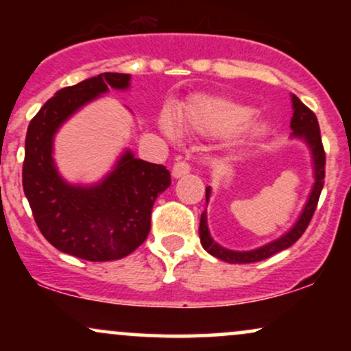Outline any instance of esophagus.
<instances>
[{
    "label": "esophagus",
    "mask_w": 351,
    "mask_h": 351,
    "mask_svg": "<svg viewBox=\"0 0 351 351\" xmlns=\"http://www.w3.org/2000/svg\"><path fill=\"white\" fill-rule=\"evenodd\" d=\"M189 170H191V167H189V163L184 162V160H180V162H176L175 165H173L171 175L175 176V178H180V176L188 175Z\"/></svg>",
    "instance_id": "1"
}]
</instances>
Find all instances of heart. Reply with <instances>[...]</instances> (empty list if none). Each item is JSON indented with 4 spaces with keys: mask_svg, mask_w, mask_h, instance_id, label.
I'll return each mask as SVG.
<instances>
[{
    "mask_svg": "<svg viewBox=\"0 0 351 351\" xmlns=\"http://www.w3.org/2000/svg\"><path fill=\"white\" fill-rule=\"evenodd\" d=\"M251 115V108L229 102L224 99H195L180 110L178 120L183 125L195 130L206 132V134H226L239 127L247 117ZM162 128L165 134H173V123L168 117L162 119ZM267 130L264 123L256 122L245 128L247 138H259Z\"/></svg>",
    "mask_w": 351,
    "mask_h": 351,
    "instance_id": "b5f03b06",
    "label": "heart"
}]
</instances>
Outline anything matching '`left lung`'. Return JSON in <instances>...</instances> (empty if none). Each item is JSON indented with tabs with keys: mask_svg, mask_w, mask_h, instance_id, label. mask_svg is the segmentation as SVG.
I'll return each mask as SVG.
<instances>
[{
	"mask_svg": "<svg viewBox=\"0 0 351 351\" xmlns=\"http://www.w3.org/2000/svg\"><path fill=\"white\" fill-rule=\"evenodd\" d=\"M292 104H293V115L291 120V128L293 135L304 138L308 143L310 150L313 155V168H315V184H313L312 193H310V198L305 204L304 213L297 221V224L293 226L287 234H284L280 239L274 241V243L263 245L259 249H254L249 252H236L229 251V249L221 247L215 241L211 239L208 231V223H206V211H203L199 221V237L201 244L211 256L217 257L221 261H226L229 264H249V263H257V261H264L267 257L274 256V254L284 251V249L291 247L292 244H295L300 239V236L304 234L305 229L308 228L310 221H312L313 213L317 209L318 198H320L322 188L325 183V150L324 143H322L320 136V127H318V120L315 114H313L305 104L300 102V99L297 95H292ZM209 198V188H206V201Z\"/></svg>",
	"mask_w": 351,
	"mask_h": 351,
	"instance_id": "1",
	"label": "left lung"
}]
</instances>
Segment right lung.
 Here are the masks:
<instances>
[{"label": "right lung", "mask_w": 351, "mask_h": 351, "mask_svg": "<svg viewBox=\"0 0 351 351\" xmlns=\"http://www.w3.org/2000/svg\"><path fill=\"white\" fill-rule=\"evenodd\" d=\"M130 75L104 72L64 87L33 117L26 134L23 189L41 234L60 252L92 263L117 261L143 244L156 196L171 184L163 165L127 152L102 183L71 186L56 171L52 136L79 107L112 88H127Z\"/></svg>", "instance_id": "right-lung-1"}]
</instances>
